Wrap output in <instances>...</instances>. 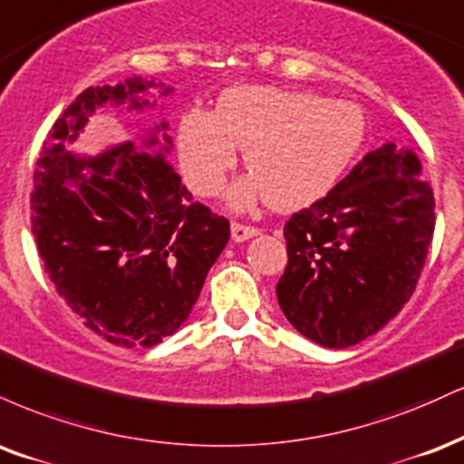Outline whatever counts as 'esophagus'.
<instances>
[{
  "mask_svg": "<svg viewBox=\"0 0 464 464\" xmlns=\"http://www.w3.org/2000/svg\"><path fill=\"white\" fill-rule=\"evenodd\" d=\"M260 230L256 226H247V223H238V221H234L232 223V238L237 243H241V241H247V238H252V237H256V234H258Z\"/></svg>",
  "mask_w": 464,
  "mask_h": 464,
  "instance_id": "1",
  "label": "esophagus"
}]
</instances>
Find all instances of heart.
I'll return each mask as SVG.
<instances>
[{
    "label": "heart",
    "instance_id": "obj_1",
    "mask_svg": "<svg viewBox=\"0 0 464 464\" xmlns=\"http://www.w3.org/2000/svg\"><path fill=\"white\" fill-rule=\"evenodd\" d=\"M364 114L356 103L274 86H237L215 112L190 108L178 128V151L188 187L212 198L245 147L252 178L232 188L234 206L265 195L271 208L310 206L339 182L361 151Z\"/></svg>",
    "mask_w": 464,
    "mask_h": 464
}]
</instances>
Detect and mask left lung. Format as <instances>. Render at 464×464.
Returning <instances> with one entry per match:
<instances>
[{"mask_svg": "<svg viewBox=\"0 0 464 464\" xmlns=\"http://www.w3.org/2000/svg\"><path fill=\"white\" fill-rule=\"evenodd\" d=\"M412 151H369L325 198L285 223L288 263L276 293L297 332L356 345L404 308L434 234V193Z\"/></svg>", "mask_w": 464, "mask_h": 464, "instance_id": "1", "label": "left lung"}]
</instances>
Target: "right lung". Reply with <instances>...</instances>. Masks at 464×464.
I'll return each mask as SVG.
<instances>
[{
    "label": "right lung",
    "instance_id": "obj_1",
    "mask_svg": "<svg viewBox=\"0 0 464 464\" xmlns=\"http://www.w3.org/2000/svg\"><path fill=\"white\" fill-rule=\"evenodd\" d=\"M150 86L134 78L82 91L47 132L30 195L32 234L58 295L123 347H154L187 321L230 238V221L193 201L167 147L150 150L156 139L97 158L64 150L95 108H143L136 97Z\"/></svg>",
    "mask_w": 464,
    "mask_h": 464
}]
</instances>
